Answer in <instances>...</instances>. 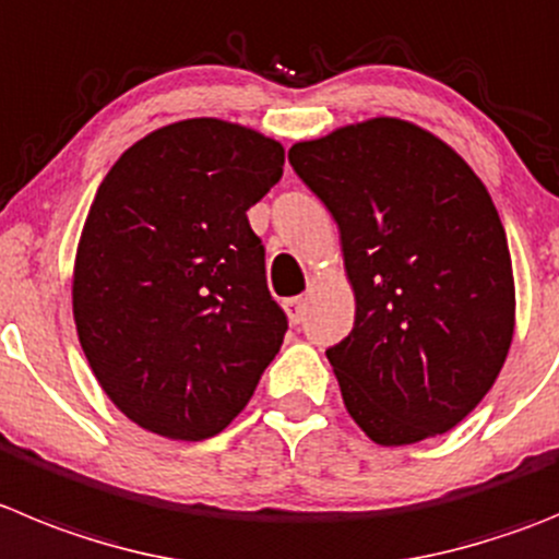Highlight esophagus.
I'll list each match as a JSON object with an SVG mask.
<instances>
[{
	"instance_id": "34e87169",
	"label": "esophagus",
	"mask_w": 559,
	"mask_h": 559,
	"mask_svg": "<svg viewBox=\"0 0 559 559\" xmlns=\"http://www.w3.org/2000/svg\"><path fill=\"white\" fill-rule=\"evenodd\" d=\"M285 313H288L290 324H301L307 316V299L305 296H294V299H285Z\"/></svg>"
}]
</instances>
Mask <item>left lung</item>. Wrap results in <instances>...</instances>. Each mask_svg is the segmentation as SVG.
Instances as JSON below:
<instances>
[{
	"instance_id": "8db88e82",
	"label": "left lung",
	"mask_w": 559,
	"mask_h": 559,
	"mask_svg": "<svg viewBox=\"0 0 559 559\" xmlns=\"http://www.w3.org/2000/svg\"><path fill=\"white\" fill-rule=\"evenodd\" d=\"M288 160L341 229L355 326L326 357L349 416L380 447L449 432L513 343V263L488 188L449 143L388 116L294 143Z\"/></svg>"
}]
</instances>
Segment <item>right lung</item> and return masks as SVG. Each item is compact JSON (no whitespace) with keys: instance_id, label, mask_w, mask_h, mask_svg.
I'll list each match as a JSON object with an SVG mask.
<instances>
[{"instance_id":"obj_1","label":"right lung","mask_w":559,"mask_h":559,"mask_svg":"<svg viewBox=\"0 0 559 559\" xmlns=\"http://www.w3.org/2000/svg\"><path fill=\"white\" fill-rule=\"evenodd\" d=\"M283 143L222 119L150 132L102 179L74 260V324L102 391L171 440L222 432L288 319L246 210L280 182Z\"/></svg>"}]
</instances>
